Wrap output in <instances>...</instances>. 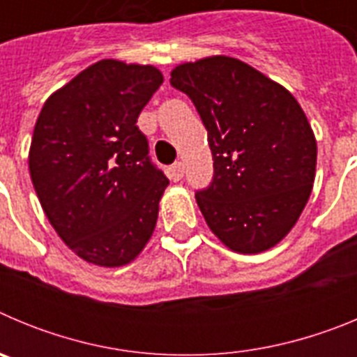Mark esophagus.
<instances>
[{"label": "esophagus", "mask_w": 357, "mask_h": 357, "mask_svg": "<svg viewBox=\"0 0 357 357\" xmlns=\"http://www.w3.org/2000/svg\"><path fill=\"white\" fill-rule=\"evenodd\" d=\"M169 176H172V181L175 182L182 181V176H184V164L182 162L173 164L172 168H169Z\"/></svg>", "instance_id": "obj_1"}]
</instances>
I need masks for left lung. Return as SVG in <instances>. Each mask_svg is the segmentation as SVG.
I'll return each instance as SVG.
<instances>
[{
    "mask_svg": "<svg viewBox=\"0 0 357 357\" xmlns=\"http://www.w3.org/2000/svg\"><path fill=\"white\" fill-rule=\"evenodd\" d=\"M169 84L207 128L213 182L197 191L207 225L239 254L275 247L309 200L317 139L293 94L232 56L176 66Z\"/></svg>",
    "mask_w": 357,
    "mask_h": 357,
    "instance_id": "1",
    "label": "left lung"
}]
</instances>
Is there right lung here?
<instances>
[{
	"label": "right lung",
	"mask_w": 357,
	"mask_h": 357,
	"mask_svg": "<svg viewBox=\"0 0 357 357\" xmlns=\"http://www.w3.org/2000/svg\"><path fill=\"white\" fill-rule=\"evenodd\" d=\"M153 66L105 59L46 100L28 166L62 241L98 266L134 261L153 234L169 184L135 125L162 84Z\"/></svg>",
	"instance_id": "1"
}]
</instances>
